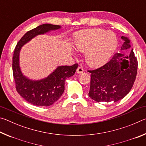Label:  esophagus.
<instances>
[{"mask_svg": "<svg viewBox=\"0 0 146 146\" xmlns=\"http://www.w3.org/2000/svg\"><path fill=\"white\" fill-rule=\"evenodd\" d=\"M83 72H84V69L82 67H78L77 68V70H76V73L78 74L82 73Z\"/></svg>", "mask_w": 146, "mask_h": 146, "instance_id": "obj_1", "label": "esophagus"}]
</instances>
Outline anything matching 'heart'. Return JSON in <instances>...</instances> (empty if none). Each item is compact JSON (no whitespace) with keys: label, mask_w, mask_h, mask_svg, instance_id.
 <instances>
[{"label":"heart","mask_w":146,"mask_h":146,"mask_svg":"<svg viewBox=\"0 0 146 146\" xmlns=\"http://www.w3.org/2000/svg\"><path fill=\"white\" fill-rule=\"evenodd\" d=\"M76 49L86 53L85 60L90 67L98 68L107 63L117 50L116 35L103 29H89L76 34Z\"/></svg>","instance_id":"heart-1"}]
</instances>
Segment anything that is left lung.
<instances>
[{
    "mask_svg": "<svg viewBox=\"0 0 146 146\" xmlns=\"http://www.w3.org/2000/svg\"><path fill=\"white\" fill-rule=\"evenodd\" d=\"M124 41L120 50L131 48L130 40L121 36ZM138 62L133 49L127 55L116 53L111 60L102 67L88 71L91 73L89 96L96 102H118L131 90L137 73Z\"/></svg>",
    "mask_w": 146,
    "mask_h": 146,
    "instance_id": "obj_1",
    "label": "left lung"
}]
</instances>
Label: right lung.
<instances>
[{
	"instance_id": "right-lung-1",
	"label": "right lung",
	"mask_w": 146,
	"mask_h": 146,
	"mask_svg": "<svg viewBox=\"0 0 146 146\" xmlns=\"http://www.w3.org/2000/svg\"><path fill=\"white\" fill-rule=\"evenodd\" d=\"M62 27L50 24H44L29 31L21 38L15 49L13 57V73L18 93L27 102L36 106H49L57 101L64 91L65 80L73 76L78 64L57 66L46 77L38 80L29 78L23 73L20 66V53L26 44L38 35Z\"/></svg>"
}]
</instances>
